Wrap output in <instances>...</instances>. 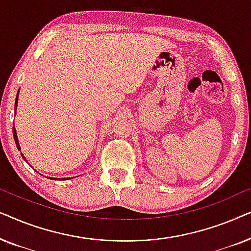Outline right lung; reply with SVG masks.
<instances>
[{
	"label": "right lung",
	"instance_id": "right-lung-1",
	"mask_svg": "<svg viewBox=\"0 0 251 251\" xmlns=\"http://www.w3.org/2000/svg\"><path fill=\"white\" fill-rule=\"evenodd\" d=\"M18 96H19V90H18V94H17V97H16V101H15V112H17V106H18ZM12 132H13V138H15V142H16V145H17V149H18L19 151H20V145H19V140H18V136H17V131H16V128H15V126H13V129H12ZM22 156H23V159L26 161L27 162V160H26V157L24 156V154L22 153ZM29 164V163H28ZM32 167V166H30ZM36 171V170H35ZM37 173V171H36ZM49 178V179H56V180H58V179H61V180H65V179H70V178H53V177H48Z\"/></svg>",
	"mask_w": 251,
	"mask_h": 251
}]
</instances>
